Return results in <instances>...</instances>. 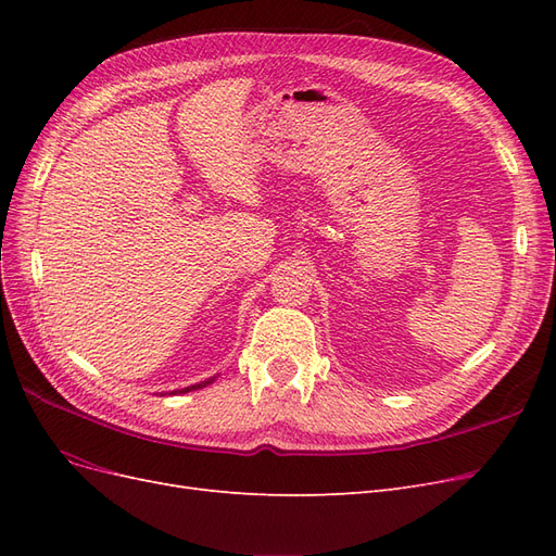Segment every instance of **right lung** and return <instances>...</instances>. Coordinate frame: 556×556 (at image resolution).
Here are the masks:
<instances>
[{
	"instance_id": "obj_1",
	"label": "right lung",
	"mask_w": 556,
	"mask_h": 556,
	"mask_svg": "<svg viewBox=\"0 0 556 556\" xmlns=\"http://www.w3.org/2000/svg\"><path fill=\"white\" fill-rule=\"evenodd\" d=\"M215 378H217V376H213V378H206V380H201V382H197V384H190V387H182V390H174V392H169V394H185V392H194V390H201V387H206V384L215 382Z\"/></svg>"
}]
</instances>
